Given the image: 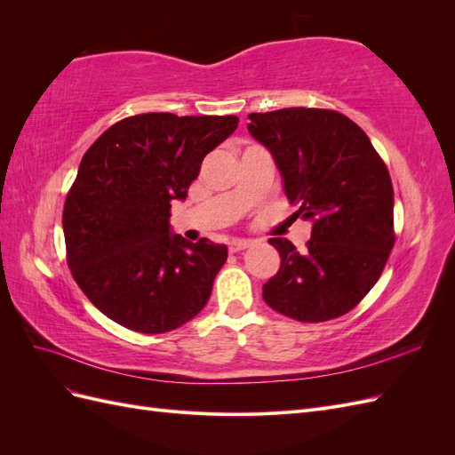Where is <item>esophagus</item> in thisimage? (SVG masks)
<instances>
[{
	"label": "esophagus",
	"mask_w": 455,
	"mask_h": 455,
	"mask_svg": "<svg viewBox=\"0 0 455 455\" xmlns=\"http://www.w3.org/2000/svg\"><path fill=\"white\" fill-rule=\"evenodd\" d=\"M251 246V241H246V239H233L231 243H229V252H241V251H244V249H249Z\"/></svg>",
	"instance_id": "esophagus-1"
}]
</instances>
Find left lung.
Here are the masks:
<instances>
[{
	"mask_svg": "<svg viewBox=\"0 0 455 455\" xmlns=\"http://www.w3.org/2000/svg\"><path fill=\"white\" fill-rule=\"evenodd\" d=\"M294 212L311 220L307 249L269 239L281 267L264 284L266 304L301 323L346 315L370 292L395 243L393 184L366 132L343 114L284 108L251 114Z\"/></svg>",
	"mask_w": 455,
	"mask_h": 455,
	"instance_id": "left-lung-1",
	"label": "left lung"
}]
</instances>
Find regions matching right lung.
I'll use <instances>...</instances> for the list:
<instances>
[{
  "label": "right lung",
  "mask_w": 455,
  "mask_h": 455,
  "mask_svg": "<svg viewBox=\"0 0 455 455\" xmlns=\"http://www.w3.org/2000/svg\"><path fill=\"white\" fill-rule=\"evenodd\" d=\"M235 116L140 114L100 134L79 163L62 228L76 283L108 319L142 334L182 326L206 306L228 246L171 228L206 154Z\"/></svg>",
  "instance_id": "1"
}]
</instances>
